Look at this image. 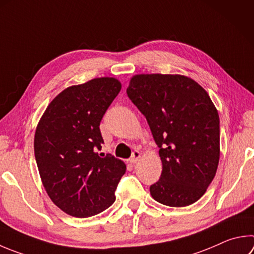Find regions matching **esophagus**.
Returning a JSON list of instances; mask_svg holds the SVG:
<instances>
[{
    "mask_svg": "<svg viewBox=\"0 0 254 254\" xmlns=\"http://www.w3.org/2000/svg\"><path fill=\"white\" fill-rule=\"evenodd\" d=\"M140 158H141V153H140V151L134 150V151H133L132 156H131V159H130V162H131V163H136L137 161H139V159H140Z\"/></svg>",
    "mask_w": 254,
    "mask_h": 254,
    "instance_id": "obj_1",
    "label": "esophagus"
}]
</instances>
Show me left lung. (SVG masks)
<instances>
[{
    "label": "left lung",
    "instance_id": "8db88e82",
    "mask_svg": "<svg viewBox=\"0 0 254 254\" xmlns=\"http://www.w3.org/2000/svg\"><path fill=\"white\" fill-rule=\"evenodd\" d=\"M127 93L160 147L162 173L150 187L152 197L173 207L194 203L220 159V119L207 92L184 75L137 74Z\"/></svg>",
    "mask_w": 254,
    "mask_h": 254
}]
</instances>
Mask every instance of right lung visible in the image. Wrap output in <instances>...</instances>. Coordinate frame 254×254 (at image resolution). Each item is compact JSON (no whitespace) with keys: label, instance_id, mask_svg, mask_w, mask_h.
<instances>
[{"label":"right lung","instance_id":"1","mask_svg":"<svg viewBox=\"0 0 254 254\" xmlns=\"http://www.w3.org/2000/svg\"><path fill=\"white\" fill-rule=\"evenodd\" d=\"M121 91L114 77H96L55 96L36 127L34 154L45 191L63 212L87 218L107 210L127 167L99 154L100 122Z\"/></svg>","mask_w":254,"mask_h":254}]
</instances>
